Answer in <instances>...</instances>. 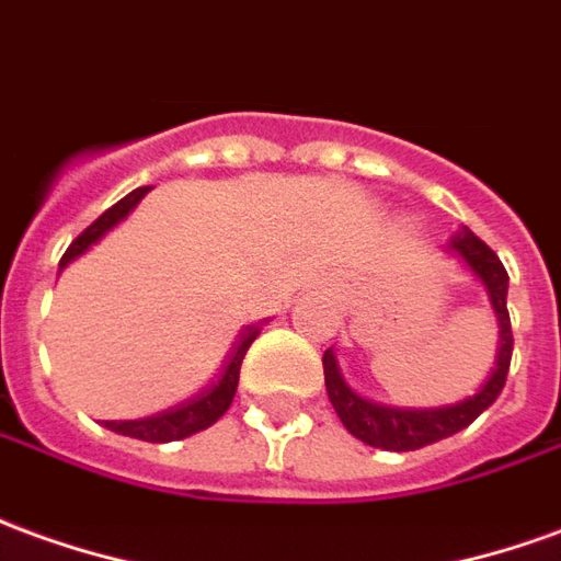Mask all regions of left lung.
I'll list each match as a JSON object with an SVG mask.
<instances>
[{"instance_id":"obj_1","label":"left lung","mask_w":561,"mask_h":561,"mask_svg":"<svg viewBox=\"0 0 561 561\" xmlns=\"http://www.w3.org/2000/svg\"><path fill=\"white\" fill-rule=\"evenodd\" d=\"M446 252H453L471 270L473 279L480 282L489 294V304L499 321V355L495 367L485 376L480 389L468 394L465 401L444 403V407H389V403H376L364 398L362 391L348 386V379L340 370L334 348L324 352V389L334 403L336 416L346 425L352 437H358L362 444L376 446V449H389V453H410L422 446L437 444L444 437H453L461 428H468L473 419L483 410H489L495 398L504 389V379L511 370L513 355V331L511 316H507V270L499 261V254L492 252L480 237H473L468 227L456 230V237L449 240Z\"/></svg>"}]
</instances>
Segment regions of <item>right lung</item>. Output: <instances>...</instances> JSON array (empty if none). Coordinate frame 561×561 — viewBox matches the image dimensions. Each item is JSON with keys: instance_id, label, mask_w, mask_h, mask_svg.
<instances>
[{"instance_id": "add662e5", "label": "right lung", "mask_w": 561, "mask_h": 561, "mask_svg": "<svg viewBox=\"0 0 561 561\" xmlns=\"http://www.w3.org/2000/svg\"><path fill=\"white\" fill-rule=\"evenodd\" d=\"M148 191H151V187H136V191H130L124 199H117L112 209H105V213L100 215V218H96L69 249H66V254L60 257V270L69 267L76 257H81V254L88 252L90 245H96V242L103 240L112 227L121 225V221L139 206V199H142ZM257 334H261V324H245V328H242L240 340H237V346L230 352L225 370H221V376L215 379L209 389L197 391L194 398L175 403V407L163 410V413H154V416L145 419H124V422H105V428L115 431V434H124V437L148 440V444H170V440H182V437H191V434H197V431L215 425V422L227 413V407L233 403V394H237V386H240L242 358H245L249 346L257 340Z\"/></svg>"}]
</instances>
